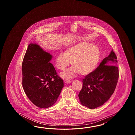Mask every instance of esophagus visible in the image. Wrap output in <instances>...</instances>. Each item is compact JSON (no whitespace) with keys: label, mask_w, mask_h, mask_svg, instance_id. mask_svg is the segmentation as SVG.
I'll list each match as a JSON object with an SVG mask.
<instances>
[{"label":"esophagus","mask_w":135,"mask_h":135,"mask_svg":"<svg viewBox=\"0 0 135 135\" xmlns=\"http://www.w3.org/2000/svg\"><path fill=\"white\" fill-rule=\"evenodd\" d=\"M65 83L68 84V83H71V81L70 80H66L65 81Z\"/></svg>","instance_id":"esophagus-1"}]
</instances>
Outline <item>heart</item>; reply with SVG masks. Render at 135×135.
<instances>
[{
	"label": "heart",
	"instance_id": "b5f03b06",
	"mask_svg": "<svg viewBox=\"0 0 135 135\" xmlns=\"http://www.w3.org/2000/svg\"><path fill=\"white\" fill-rule=\"evenodd\" d=\"M100 54L98 47L87 42L75 44L60 53L55 59L57 69L64 70L70 64L73 66L61 73V77L69 80L79 73L87 75L94 71L99 61Z\"/></svg>",
	"mask_w": 135,
	"mask_h": 135
}]
</instances>
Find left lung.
I'll return each mask as SVG.
<instances>
[{"label":"left lung","mask_w":135,"mask_h":135,"mask_svg":"<svg viewBox=\"0 0 135 135\" xmlns=\"http://www.w3.org/2000/svg\"><path fill=\"white\" fill-rule=\"evenodd\" d=\"M117 59L110 52L99 66L83 80V88L78 95L80 103L90 109L103 105L113 94L119 78Z\"/></svg>","instance_id":"8db88e82"}]
</instances>
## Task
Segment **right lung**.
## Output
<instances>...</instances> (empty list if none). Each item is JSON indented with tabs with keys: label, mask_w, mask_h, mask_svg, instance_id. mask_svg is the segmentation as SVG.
I'll return each instance as SVG.
<instances>
[{
	"label": "right lung",
	"mask_w": 135,
	"mask_h": 135,
	"mask_svg": "<svg viewBox=\"0 0 135 135\" xmlns=\"http://www.w3.org/2000/svg\"><path fill=\"white\" fill-rule=\"evenodd\" d=\"M52 55L37 44L28 45L22 63V85L33 103L46 109L54 105L64 87L50 61Z\"/></svg>",
	"instance_id": "1"
}]
</instances>
